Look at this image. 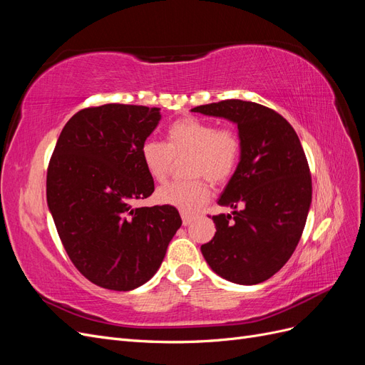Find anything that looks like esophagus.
<instances>
[{"mask_svg": "<svg viewBox=\"0 0 365 365\" xmlns=\"http://www.w3.org/2000/svg\"><path fill=\"white\" fill-rule=\"evenodd\" d=\"M181 217H182V224H184L185 227L192 224V220H193V215H189V213H181Z\"/></svg>", "mask_w": 365, "mask_h": 365, "instance_id": "obj_1", "label": "esophagus"}]
</instances>
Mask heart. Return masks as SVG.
I'll use <instances>...</instances> for the list:
<instances>
[{
    "mask_svg": "<svg viewBox=\"0 0 365 365\" xmlns=\"http://www.w3.org/2000/svg\"><path fill=\"white\" fill-rule=\"evenodd\" d=\"M141 161L150 178L163 182L173 160L185 158L184 173L192 180L169 182L155 192L157 202L192 213L210 196L208 180L222 184L235 173L242 153V140L233 128H217L213 121L184 117L165 129V141L148 140L141 146Z\"/></svg>",
    "mask_w": 365,
    "mask_h": 365,
    "instance_id": "obj_1",
    "label": "heart"
}]
</instances>
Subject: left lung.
<instances>
[{
  "label": "left lung",
  "mask_w": 365,
  "mask_h": 365,
  "mask_svg": "<svg viewBox=\"0 0 365 365\" xmlns=\"http://www.w3.org/2000/svg\"><path fill=\"white\" fill-rule=\"evenodd\" d=\"M193 113L235 121L240 161L213 216L215 237L201 247L217 275L237 284H257L280 271L302 237L312 201V180L294 128L274 109L237 98L201 105Z\"/></svg>",
  "instance_id": "obj_1"
}]
</instances>
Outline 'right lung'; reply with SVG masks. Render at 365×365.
I'll list each match as a JSON object with an SVG mask.
<instances>
[{
  "label": "right lung",
  "mask_w": 365,
  "mask_h": 365,
  "mask_svg": "<svg viewBox=\"0 0 365 365\" xmlns=\"http://www.w3.org/2000/svg\"><path fill=\"white\" fill-rule=\"evenodd\" d=\"M160 118V108H85L50 158L47 202L58 235L74 267L101 288L145 284L182 224L175 207H134L155 190L140 150Z\"/></svg>",
  "instance_id": "add662e5"
}]
</instances>
